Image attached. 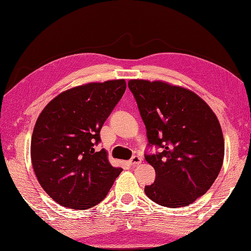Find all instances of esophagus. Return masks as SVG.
<instances>
[{
    "instance_id": "1",
    "label": "esophagus",
    "mask_w": 251,
    "mask_h": 251,
    "mask_svg": "<svg viewBox=\"0 0 251 251\" xmlns=\"http://www.w3.org/2000/svg\"><path fill=\"white\" fill-rule=\"evenodd\" d=\"M142 162V159L140 156H138V155H134V156H132V159L130 160V164L132 165V166H137V165H139L140 163H141Z\"/></svg>"
}]
</instances>
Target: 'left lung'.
I'll use <instances>...</instances> for the list:
<instances>
[{
	"label": "left lung",
	"mask_w": 251,
	"mask_h": 251,
	"mask_svg": "<svg viewBox=\"0 0 251 251\" xmlns=\"http://www.w3.org/2000/svg\"><path fill=\"white\" fill-rule=\"evenodd\" d=\"M147 128L146 154L155 181L144 188L154 203L169 208L194 203L221 172L225 144L216 114L186 88L165 81L131 79L128 82Z\"/></svg>",
	"instance_id": "left-lung-1"
}]
</instances>
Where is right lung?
Listing matches in <instances>:
<instances>
[{"label":"right lung","mask_w":251,"mask_h":251,"mask_svg":"<svg viewBox=\"0 0 251 251\" xmlns=\"http://www.w3.org/2000/svg\"><path fill=\"white\" fill-rule=\"evenodd\" d=\"M126 88L125 79L89 82L61 92L35 123L30 159L48 196L64 207L88 209L99 204L121 168H113L100 142V130Z\"/></svg>","instance_id":"1"}]
</instances>
